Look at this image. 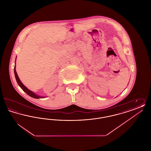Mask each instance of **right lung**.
<instances>
[{"mask_svg": "<svg viewBox=\"0 0 151 151\" xmlns=\"http://www.w3.org/2000/svg\"><path fill=\"white\" fill-rule=\"evenodd\" d=\"M14 73L16 81H17L18 85L20 86V88L23 90V91H24L28 95H29V96H30V97H32L33 98H35V99H42V98H43V97H41L40 96H38V95H37L36 94L34 93L33 92H32L31 91L29 90L26 86H24V84L22 83L21 81H20V80L19 79V77H18V75H17V72H16V70H15V66H14Z\"/></svg>", "mask_w": 151, "mask_h": 151, "instance_id": "obj_1", "label": "right lung"}]
</instances>
